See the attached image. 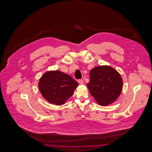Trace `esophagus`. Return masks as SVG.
I'll return each instance as SVG.
<instances>
[{"instance_id":"esophagus-1","label":"esophagus","mask_w":152,"mask_h":152,"mask_svg":"<svg viewBox=\"0 0 152 152\" xmlns=\"http://www.w3.org/2000/svg\"><path fill=\"white\" fill-rule=\"evenodd\" d=\"M77 82L79 83L80 84H83V83H84V81L81 79L78 80Z\"/></svg>"}]
</instances>
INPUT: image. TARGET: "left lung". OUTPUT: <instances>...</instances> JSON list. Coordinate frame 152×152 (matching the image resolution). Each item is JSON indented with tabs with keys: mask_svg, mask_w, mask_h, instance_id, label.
I'll list each match as a JSON object with an SVG mask.
<instances>
[{
	"mask_svg": "<svg viewBox=\"0 0 152 152\" xmlns=\"http://www.w3.org/2000/svg\"><path fill=\"white\" fill-rule=\"evenodd\" d=\"M87 87L98 104L105 106L113 102L120 96L123 81L120 74L113 68L99 66L91 71Z\"/></svg>",
	"mask_w": 152,
	"mask_h": 152,
	"instance_id": "1",
	"label": "left lung"
}]
</instances>
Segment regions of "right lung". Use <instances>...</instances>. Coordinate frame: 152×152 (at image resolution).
I'll use <instances>...</instances> for the list:
<instances>
[{"label": "right lung", "mask_w": 152, "mask_h": 152, "mask_svg": "<svg viewBox=\"0 0 152 152\" xmlns=\"http://www.w3.org/2000/svg\"><path fill=\"white\" fill-rule=\"evenodd\" d=\"M78 83L71 76L58 71L45 73L39 81V87L44 97L57 105L64 104L72 96Z\"/></svg>", "instance_id": "obj_1"}]
</instances>
